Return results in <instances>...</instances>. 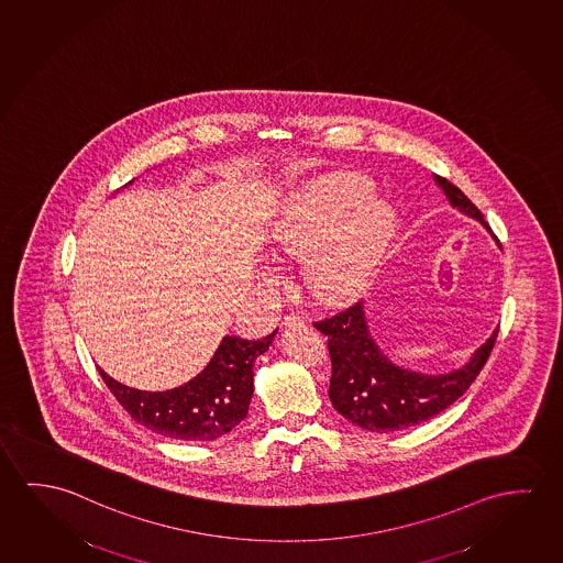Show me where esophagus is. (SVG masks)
I'll return each mask as SVG.
<instances>
[{"mask_svg": "<svg viewBox=\"0 0 563 563\" xmlns=\"http://www.w3.org/2000/svg\"><path fill=\"white\" fill-rule=\"evenodd\" d=\"M302 316H298V313H288V316H285L286 328H298V325H302Z\"/></svg>", "mask_w": 563, "mask_h": 563, "instance_id": "1", "label": "esophagus"}]
</instances>
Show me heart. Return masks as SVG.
I'll return each mask as SVG.
<instances>
[{"label":"heart","mask_w":563,"mask_h":563,"mask_svg":"<svg viewBox=\"0 0 563 563\" xmlns=\"http://www.w3.org/2000/svg\"><path fill=\"white\" fill-rule=\"evenodd\" d=\"M371 183L351 177L316 197L296 199L271 232L277 251L300 255L303 283L323 302L361 295L388 260L398 234L394 210L371 199Z\"/></svg>","instance_id":"heart-1"}]
</instances>
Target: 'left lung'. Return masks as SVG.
Returning a JSON list of instances; mask_svg holds the SVG:
<instances>
[{
  "mask_svg": "<svg viewBox=\"0 0 563 563\" xmlns=\"http://www.w3.org/2000/svg\"><path fill=\"white\" fill-rule=\"evenodd\" d=\"M434 181L444 190L452 207L459 208L467 217L476 218L489 230L479 208L456 185L439 175H434ZM313 328L328 335L331 356L328 394L331 404L351 423L374 433L401 431L423 423L452 406L460 396H464L484 368L499 331L495 329L492 338L459 371L429 376L409 373L382 353L366 325L363 302L353 303L331 318L316 321Z\"/></svg>",
  "mask_w": 563,
  "mask_h": 563,
  "instance_id": "8db88e82",
  "label": "left lung"
}]
</instances>
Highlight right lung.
<instances>
[{
	"instance_id": "obj_1",
	"label": "right lung",
	"mask_w": 563,
	"mask_h": 563,
	"mask_svg": "<svg viewBox=\"0 0 563 563\" xmlns=\"http://www.w3.org/2000/svg\"><path fill=\"white\" fill-rule=\"evenodd\" d=\"M275 335L277 331L257 341L225 335L202 373L165 391L129 388L101 368L99 374L129 416L150 431L177 441H214L247 417L253 363Z\"/></svg>"
}]
</instances>
